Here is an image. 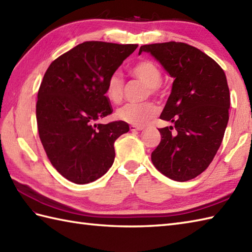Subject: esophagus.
I'll return each mask as SVG.
<instances>
[{
    "label": "esophagus",
    "instance_id": "obj_1",
    "mask_svg": "<svg viewBox=\"0 0 252 252\" xmlns=\"http://www.w3.org/2000/svg\"><path fill=\"white\" fill-rule=\"evenodd\" d=\"M144 129V126H130V130L131 131H142Z\"/></svg>",
    "mask_w": 252,
    "mask_h": 252
}]
</instances>
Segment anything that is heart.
<instances>
[{"mask_svg":"<svg viewBox=\"0 0 252 252\" xmlns=\"http://www.w3.org/2000/svg\"><path fill=\"white\" fill-rule=\"evenodd\" d=\"M131 73L138 81L144 83L148 89L149 94L159 95L160 84L162 81V73L156 63L149 60L138 62L131 69ZM123 80L118 72L111 73L106 82L105 93L111 103L119 104L123 97ZM157 115L156 106L152 103L126 104L116 112L119 120L132 126H143Z\"/></svg>","mask_w":252,"mask_h":252,"instance_id":"obj_1","label":"heart"}]
</instances>
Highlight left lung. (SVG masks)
<instances>
[{
    "label": "left lung",
    "instance_id": "obj_1",
    "mask_svg": "<svg viewBox=\"0 0 252 252\" xmlns=\"http://www.w3.org/2000/svg\"><path fill=\"white\" fill-rule=\"evenodd\" d=\"M174 78L160 119L173 126L161 134L152 161L169 179L185 182L215 158L228 122L229 90L223 69L196 47L181 42L142 45Z\"/></svg>",
    "mask_w": 252,
    "mask_h": 252
}]
</instances>
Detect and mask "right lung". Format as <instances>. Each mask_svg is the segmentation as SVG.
I'll list each match as a JSON object with an SVG mask.
<instances>
[{"instance_id": "obj_1", "label": "right lung", "mask_w": 252, "mask_h": 252, "mask_svg": "<svg viewBox=\"0 0 252 252\" xmlns=\"http://www.w3.org/2000/svg\"><path fill=\"white\" fill-rule=\"evenodd\" d=\"M136 47L83 42L47 68L37 92V130L53 167L73 183L103 176L114 163L115 141L130 130L126 122L97 120L112 112L107 80Z\"/></svg>"}]
</instances>
